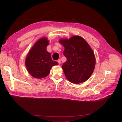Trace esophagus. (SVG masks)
I'll use <instances>...</instances> for the list:
<instances>
[{
    "label": "esophagus",
    "mask_w": 122,
    "mask_h": 122,
    "mask_svg": "<svg viewBox=\"0 0 122 122\" xmlns=\"http://www.w3.org/2000/svg\"><path fill=\"white\" fill-rule=\"evenodd\" d=\"M57 62H58L59 65L61 64V60H60V59H58V60H57Z\"/></svg>",
    "instance_id": "1"
}]
</instances>
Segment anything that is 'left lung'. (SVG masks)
<instances>
[{
	"mask_svg": "<svg viewBox=\"0 0 122 122\" xmlns=\"http://www.w3.org/2000/svg\"><path fill=\"white\" fill-rule=\"evenodd\" d=\"M59 42L64 46V54L67 61L62 66L67 79L72 83L86 81L93 74L96 65L93 50L81 36H74L61 39Z\"/></svg>",
	"mask_w": 122,
	"mask_h": 122,
	"instance_id": "1",
	"label": "left lung"
}]
</instances>
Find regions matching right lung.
<instances>
[{
    "instance_id": "1",
    "label": "right lung",
    "mask_w": 122,
    "mask_h": 122,
    "mask_svg": "<svg viewBox=\"0 0 122 122\" xmlns=\"http://www.w3.org/2000/svg\"><path fill=\"white\" fill-rule=\"evenodd\" d=\"M49 40L43 37L38 40L28 51L25 64L28 73L33 77L41 79L47 77L53 66L57 62L52 60L51 53L47 51Z\"/></svg>"
}]
</instances>
